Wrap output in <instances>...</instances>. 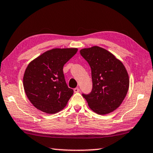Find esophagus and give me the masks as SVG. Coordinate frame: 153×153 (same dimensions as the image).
Wrapping results in <instances>:
<instances>
[{
  "mask_svg": "<svg viewBox=\"0 0 153 153\" xmlns=\"http://www.w3.org/2000/svg\"><path fill=\"white\" fill-rule=\"evenodd\" d=\"M74 91L75 93H79V88H78V87H77V88H75L74 89Z\"/></svg>",
  "mask_w": 153,
  "mask_h": 153,
  "instance_id": "esophagus-1",
  "label": "esophagus"
}]
</instances>
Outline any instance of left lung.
I'll list each match as a JSON object with an SVG mask.
<instances>
[{"label": "left lung", "instance_id": "8db88e82", "mask_svg": "<svg viewBox=\"0 0 153 153\" xmlns=\"http://www.w3.org/2000/svg\"><path fill=\"white\" fill-rule=\"evenodd\" d=\"M91 68L93 88L82 96L89 108L98 114L115 110L122 103L129 86L128 73L122 62L108 50L98 46L79 51Z\"/></svg>", "mask_w": 153, "mask_h": 153}]
</instances>
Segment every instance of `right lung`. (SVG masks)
<instances>
[{
  "label": "right lung",
  "mask_w": 153,
  "mask_h": 153,
  "mask_svg": "<svg viewBox=\"0 0 153 153\" xmlns=\"http://www.w3.org/2000/svg\"><path fill=\"white\" fill-rule=\"evenodd\" d=\"M77 52V48H55L28 64L23 86L29 101L38 110L54 114L66 106L74 91L67 86L62 69Z\"/></svg>",
  "instance_id": "right-lung-1"
}]
</instances>
